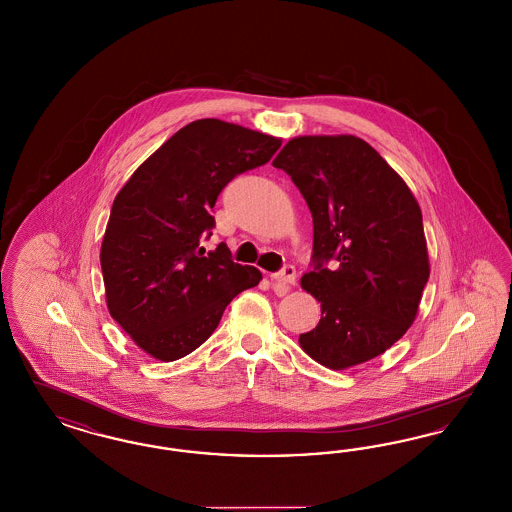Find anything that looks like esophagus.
Here are the masks:
<instances>
[{
  "label": "esophagus",
  "mask_w": 512,
  "mask_h": 512,
  "mask_svg": "<svg viewBox=\"0 0 512 512\" xmlns=\"http://www.w3.org/2000/svg\"><path fill=\"white\" fill-rule=\"evenodd\" d=\"M270 280H272V284H274L276 289H278V287L287 289L289 286H295V282H297V272H295V266H284L280 272H276V274H270Z\"/></svg>",
  "instance_id": "esophagus-1"
}]
</instances>
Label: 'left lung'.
<instances>
[{
  "mask_svg": "<svg viewBox=\"0 0 512 512\" xmlns=\"http://www.w3.org/2000/svg\"><path fill=\"white\" fill-rule=\"evenodd\" d=\"M272 165L301 190L314 225L312 270L301 287L320 303L322 318L299 345L329 369L364 364L417 316L430 274L421 207L379 152L354 135L295 137Z\"/></svg>",
  "mask_w": 512,
  "mask_h": 512,
  "instance_id": "8db88e82",
  "label": "left lung"
}]
</instances>
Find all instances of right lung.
Returning <instances> with one entry per match:
<instances>
[{"label":"right lung","instance_id":"right-lung-1","mask_svg":"<svg viewBox=\"0 0 512 512\" xmlns=\"http://www.w3.org/2000/svg\"><path fill=\"white\" fill-rule=\"evenodd\" d=\"M282 139L205 118L165 141L118 192L101 246L106 305L156 360L200 347L226 305L263 274L232 261L225 244L205 253L217 196L236 175L265 165Z\"/></svg>","mask_w":512,"mask_h":512}]
</instances>
